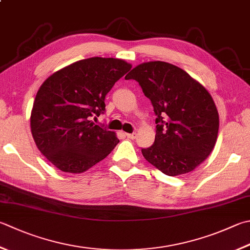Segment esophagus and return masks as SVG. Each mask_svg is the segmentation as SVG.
Masks as SVG:
<instances>
[{
  "label": "esophagus",
  "instance_id": "esophagus-1",
  "mask_svg": "<svg viewBox=\"0 0 250 250\" xmlns=\"http://www.w3.org/2000/svg\"><path fill=\"white\" fill-rule=\"evenodd\" d=\"M126 135V137L127 138H129V139H135L136 138V136H137V135H136V133H131V134H125Z\"/></svg>",
  "mask_w": 250,
  "mask_h": 250
}]
</instances>
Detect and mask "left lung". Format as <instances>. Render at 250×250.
Segmentation results:
<instances>
[{"instance_id":"left-lung-1","label":"left lung","mask_w":250,"mask_h":250,"mask_svg":"<svg viewBox=\"0 0 250 250\" xmlns=\"http://www.w3.org/2000/svg\"><path fill=\"white\" fill-rule=\"evenodd\" d=\"M125 79H134L153 106L155 139L141 149L147 161L168 176L192 171L212 151L219 114L207 89L185 70L161 61L143 63Z\"/></svg>"}]
</instances>
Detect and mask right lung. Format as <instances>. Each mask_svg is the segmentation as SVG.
Returning a JSON list of instances; mask_svg holds the SVG:
<instances>
[{
  "instance_id": "obj_1",
  "label": "right lung",
  "mask_w": 250,
  "mask_h": 250,
  "mask_svg": "<svg viewBox=\"0 0 250 250\" xmlns=\"http://www.w3.org/2000/svg\"><path fill=\"white\" fill-rule=\"evenodd\" d=\"M130 68L123 60L90 58L58 70L41 84L31 111V134L53 166L83 173L119 144L115 133L91 117L105 112L107 92Z\"/></svg>"
}]
</instances>
